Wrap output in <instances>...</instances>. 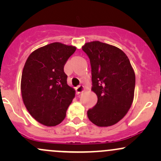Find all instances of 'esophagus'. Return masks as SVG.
Returning <instances> with one entry per match:
<instances>
[{"label": "esophagus", "mask_w": 161, "mask_h": 161, "mask_svg": "<svg viewBox=\"0 0 161 161\" xmlns=\"http://www.w3.org/2000/svg\"><path fill=\"white\" fill-rule=\"evenodd\" d=\"M85 91V88H84V86H79L78 87H77L76 88V92H77V94H81V93H82L83 92Z\"/></svg>", "instance_id": "1"}]
</instances>
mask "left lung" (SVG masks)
Listing matches in <instances>:
<instances>
[{"instance_id": "obj_1", "label": "left lung", "mask_w": 161, "mask_h": 161, "mask_svg": "<svg viewBox=\"0 0 161 161\" xmlns=\"http://www.w3.org/2000/svg\"><path fill=\"white\" fill-rule=\"evenodd\" d=\"M92 67V90L97 102L87 112L97 126L116 124L127 114L134 98L136 75L122 50L95 41L82 46Z\"/></svg>"}]
</instances>
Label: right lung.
I'll use <instances>...</instances> for the list:
<instances>
[{
    "instance_id": "1",
    "label": "right lung",
    "mask_w": 161,
    "mask_h": 161,
    "mask_svg": "<svg viewBox=\"0 0 161 161\" xmlns=\"http://www.w3.org/2000/svg\"><path fill=\"white\" fill-rule=\"evenodd\" d=\"M76 47L53 42L29 55L23 67L21 93L24 104L36 120L47 126L60 124L75 97L64 67Z\"/></svg>"
}]
</instances>
